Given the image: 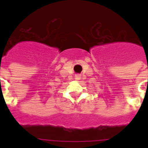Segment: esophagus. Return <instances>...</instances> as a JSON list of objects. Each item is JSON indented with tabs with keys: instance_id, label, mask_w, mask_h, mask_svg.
<instances>
[{
	"instance_id": "34e87169",
	"label": "esophagus",
	"mask_w": 148,
	"mask_h": 148,
	"mask_svg": "<svg viewBox=\"0 0 148 148\" xmlns=\"http://www.w3.org/2000/svg\"><path fill=\"white\" fill-rule=\"evenodd\" d=\"M80 78H81L80 75H75V77H74V79H75L76 81L80 80Z\"/></svg>"
}]
</instances>
